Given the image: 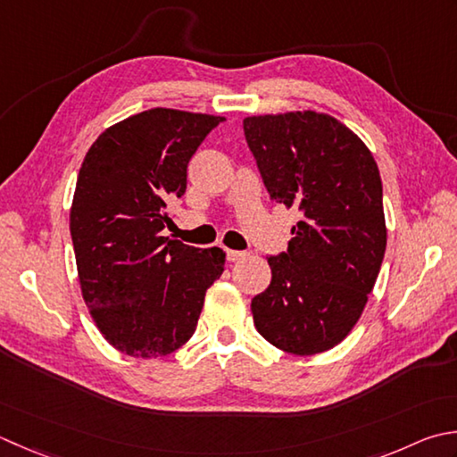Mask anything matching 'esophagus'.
Masks as SVG:
<instances>
[{
	"label": "esophagus",
	"mask_w": 457,
	"mask_h": 457,
	"mask_svg": "<svg viewBox=\"0 0 457 457\" xmlns=\"http://www.w3.org/2000/svg\"><path fill=\"white\" fill-rule=\"evenodd\" d=\"M226 255L229 262H239V259H245L247 252H236V249H226Z\"/></svg>",
	"instance_id": "obj_1"
}]
</instances>
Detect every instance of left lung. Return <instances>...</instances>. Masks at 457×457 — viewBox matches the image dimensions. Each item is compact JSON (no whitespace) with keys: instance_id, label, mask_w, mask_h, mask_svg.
<instances>
[{"instance_id":"1","label":"left lung","mask_w":457,"mask_h":457,"mask_svg":"<svg viewBox=\"0 0 457 457\" xmlns=\"http://www.w3.org/2000/svg\"><path fill=\"white\" fill-rule=\"evenodd\" d=\"M244 130L271 198L303 212L287 252L267 259L271 283L252 301L255 328L285 353L330 351L359 323L386 252L378 166L325 112L245 116Z\"/></svg>"}]
</instances>
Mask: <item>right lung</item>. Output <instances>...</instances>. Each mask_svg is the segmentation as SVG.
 <instances>
[{
	"instance_id": "1",
	"label": "right lung",
	"mask_w": 457,
	"mask_h": 457,
	"mask_svg": "<svg viewBox=\"0 0 457 457\" xmlns=\"http://www.w3.org/2000/svg\"><path fill=\"white\" fill-rule=\"evenodd\" d=\"M221 120L156 106L101 132L80 164L69 213L79 285L96 328L122 354L158 359L190 341L205 291L223 273L220 247L162 236L187 162Z\"/></svg>"
}]
</instances>
